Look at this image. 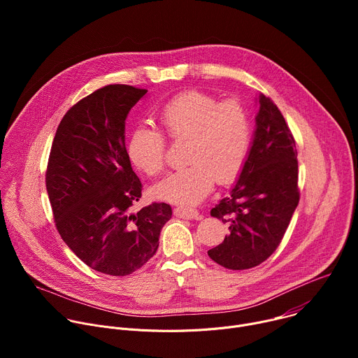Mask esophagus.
Returning a JSON list of instances; mask_svg holds the SVG:
<instances>
[{
  "mask_svg": "<svg viewBox=\"0 0 358 358\" xmlns=\"http://www.w3.org/2000/svg\"><path fill=\"white\" fill-rule=\"evenodd\" d=\"M174 215L178 217V218H184V220H196V218L201 217L196 210L187 208V207H177V208H174Z\"/></svg>",
  "mask_w": 358,
  "mask_h": 358,
  "instance_id": "1",
  "label": "esophagus"
}]
</instances>
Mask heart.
Returning a JSON list of instances; mask_svg holds the SVG:
<instances>
[{
    "label": "heart",
    "instance_id": "heart-1",
    "mask_svg": "<svg viewBox=\"0 0 358 358\" xmlns=\"http://www.w3.org/2000/svg\"><path fill=\"white\" fill-rule=\"evenodd\" d=\"M157 116L170 138H187L189 162L155 187L159 199L194 206L211 192L215 181L228 185L241 176L252 144V120L242 101L185 90L169 99ZM166 148L163 133L138 126L130 134L127 156L144 174L157 176L166 166Z\"/></svg>",
    "mask_w": 358,
    "mask_h": 358
}]
</instances>
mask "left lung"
<instances>
[{"label":"left lung","instance_id":"1","mask_svg":"<svg viewBox=\"0 0 358 358\" xmlns=\"http://www.w3.org/2000/svg\"><path fill=\"white\" fill-rule=\"evenodd\" d=\"M294 137L273 100L259 96L252 147L232 188L211 210L228 224L224 242L208 250L218 265L250 269L276 250L300 199Z\"/></svg>","mask_w":358,"mask_h":358}]
</instances>
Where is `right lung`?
Returning a JSON list of instances; mask_svg holds the SVG:
<instances>
[{"label": "right lung", "mask_w": 358, "mask_h": 358, "mask_svg": "<svg viewBox=\"0 0 358 358\" xmlns=\"http://www.w3.org/2000/svg\"><path fill=\"white\" fill-rule=\"evenodd\" d=\"M147 89L108 85L80 99L61 120L45 174L55 227L89 268L126 276L157 252L171 218L166 202L137 213L143 185L124 144V122Z\"/></svg>", "instance_id": "add662e5"}]
</instances>
